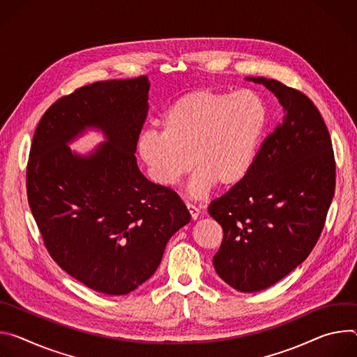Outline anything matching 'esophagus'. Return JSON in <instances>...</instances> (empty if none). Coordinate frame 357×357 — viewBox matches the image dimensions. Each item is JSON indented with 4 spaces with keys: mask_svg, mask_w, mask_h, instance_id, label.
<instances>
[{
    "mask_svg": "<svg viewBox=\"0 0 357 357\" xmlns=\"http://www.w3.org/2000/svg\"><path fill=\"white\" fill-rule=\"evenodd\" d=\"M185 207H187V210H188V213H190V215H191V220H197L199 218V215H200V210L197 208L195 206H192V204H185Z\"/></svg>",
    "mask_w": 357,
    "mask_h": 357,
    "instance_id": "1",
    "label": "esophagus"
}]
</instances>
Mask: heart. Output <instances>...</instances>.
<instances>
[{"mask_svg": "<svg viewBox=\"0 0 357 357\" xmlns=\"http://www.w3.org/2000/svg\"><path fill=\"white\" fill-rule=\"evenodd\" d=\"M162 125L163 132L146 130L137 143L151 180L173 185L194 165L188 191L200 199L215 183L229 188L250 174L268 126V109L252 91L204 88L180 96Z\"/></svg>", "mask_w": 357, "mask_h": 357, "instance_id": "obj_1", "label": "heart"}]
</instances>
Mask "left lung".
Returning a JSON list of instances; mask_svg holds the SVG:
<instances>
[{
	"instance_id": "8db88e82",
	"label": "left lung",
	"mask_w": 357,
	"mask_h": 357,
	"mask_svg": "<svg viewBox=\"0 0 357 357\" xmlns=\"http://www.w3.org/2000/svg\"><path fill=\"white\" fill-rule=\"evenodd\" d=\"M285 110L258 150L250 174L211 202L224 238L213 258L220 278L240 292L262 291L301 265L318 243L331 207L336 163L331 135L313 102L280 81L247 77Z\"/></svg>"
}]
</instances>
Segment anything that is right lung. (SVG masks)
Listing matches in <instances>:
<instances>
[{
  "instance_id": "add662e5",
  "label": "right lung",
  "mask_w": 357,
  "mask_h": 357,
  "mask_svg": "<svg viewBox=\"0 0 357 357\" xmlns=\"http://www.w3.org/2000/svg\"><path fill=\"white\" fill-rule=\"evenodd\" d=\"M149 89L147 76L79 88L44 113L32 139L26 194L44 244L65 272L106 295L146 282L191 220L180 197L136 163ZM89 127L107 142L88 156L70 152L67 143Z\"/></svg>"
}]
</instances>
